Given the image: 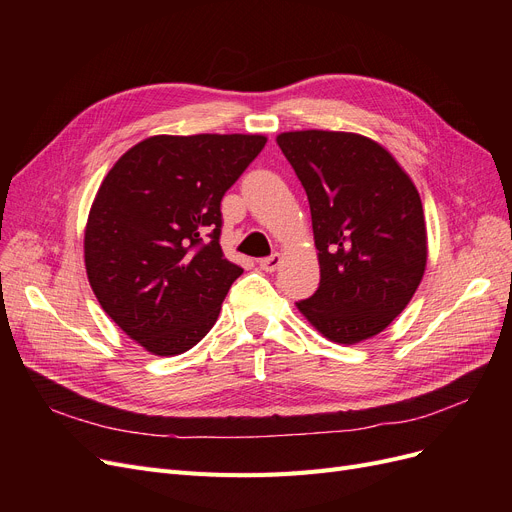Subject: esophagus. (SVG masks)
<instances>
[{"mask_svg":"<svg viewBox=\"0 0 512 512\" xmlns=\"http://www.w3.org/2000/svg\"><path fill=\"white\" fill-rule=\"evenodd\" d=\"M280 263H282V257L278 253L259 259V267H261V270H265V272H276L278 267H280Z\"/></svg>","mask_w":512,"mask_h":512,"instance_id":"obj_1","label":"esophagus"}]
</instances>
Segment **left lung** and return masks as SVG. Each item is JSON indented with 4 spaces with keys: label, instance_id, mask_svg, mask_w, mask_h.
<instances>
[{
    "label": "left lung",
    "instance_id": "obj_1",
    "mask_svg": "<svg viewBox=\"0 0 512 512\" xmlns=\"http://www.w3.org/2000/svg\"><path fill=\"white\" fill-rule=\"evenodd\" d=\"M276 141L307 193L319 251L321 280L299 311L340 344L380 334L425 272L415 184L382 145L355 132L297 130Z\"/></svg>",
    "mask_w": 512,
    "mask_h": 512
}]
</instances>
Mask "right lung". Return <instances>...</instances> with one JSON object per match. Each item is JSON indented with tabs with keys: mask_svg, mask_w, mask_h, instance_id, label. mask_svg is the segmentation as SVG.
Returning a JSON list of instances; mask_svg holds the SVG:
<instances>
[{
	"mask_svg": "<svg viewBox=\"0 0 512 512\" xmlns=\"http://www.w3.org/2000/svg\"><path fill=\"white\" fill-rule=\"evenodd\" d=\"M261 134H159L103 178L85 265L103 311L149 353L193 348L242 267L220 247L222 197L265 147Z\"/></svg>",
	"mask_w": 512,
	"mask_h": 512,
	"instance_id": "right-lung-1",
	"label": "right lung"
}]
</instances>
